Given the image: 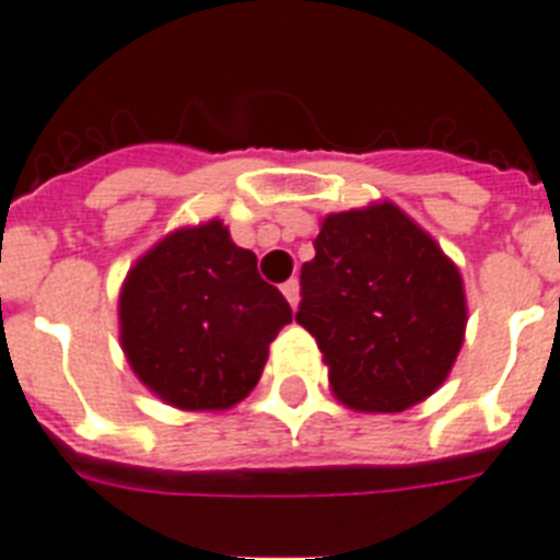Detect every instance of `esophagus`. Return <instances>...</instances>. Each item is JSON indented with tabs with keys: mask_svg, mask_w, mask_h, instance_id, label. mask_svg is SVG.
I'll return each mask as SVG.
<instances>
[{
	"mask_svg": "<svg viewBox=\"0 0 560 560\" xmlns=\"http://www.w3.org/2000/svg\"><path fill=\"white\" fill-rule=\"evenodd\" d=\"M280 289H283L285 300H289V306L298 308V303H300V283H298V280H285Z\"/></svg>",
	"mask_w": 560,
	"mask_h": 560,
	"instance_id": "1",
	"label": "esophagus"
}]
</instances>
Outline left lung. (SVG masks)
Segmentation results:
<instances>
[{
	"label": "left lung",
	"mask_w": 560,
	"mask_h": 560,
	"mask_svg": "<svg viewBox=\"0 0 560 560\" xmlns=\"http://www.w3.org/2000/svg\"><path fill=\"white\" fill-rule=\"evenodd\" d=\"M300 283L298 323L343 406L404 412L450 377L466 331L464 277L395 202L323 217Z\"/></svg>",
	"instance_id": "1"
}]
</instances>
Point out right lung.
<instances>
[{
  "label": "right lung",
  "instance_id": "obj_1",
  "mask_svg": "<svg viewBox=\"0 0 560 560\" xmlns=\"http://www.w3.org/2000/svg\"><path fill=\"white\" fill-rule=\"evenodd\" d=\"M291 308L223 220L165 234L119 289V343L142 386L183 412H223L260 381Z\"/></svg>",
  "mask_w": 560,
  "mask_h": 560
}]
</instances>
